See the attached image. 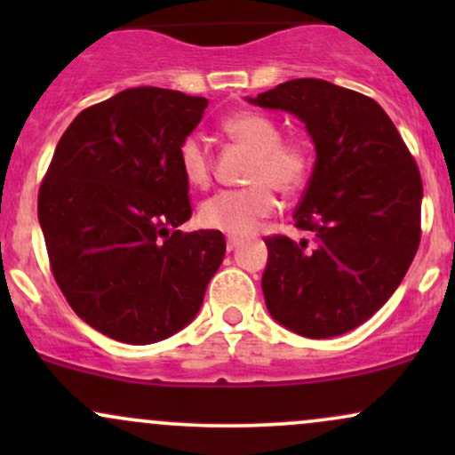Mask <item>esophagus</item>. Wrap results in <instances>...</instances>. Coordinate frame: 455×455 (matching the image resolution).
<instances>
[{"label": "esophagus", "instance_id": "esophagus-1", "mask_svg": "<svg viewBox=\"0 0 455 455\" xmlns=\"http://www.w3.org/2000/svg\"><path fill=\"white\" fill-rule=\"evenodd\" d=\"M242 243H243L242 237H233V235H228V237H227V248L228 250H235L237 245H242Z\"/></svg>", "mask_w": 455, "mask_h": 455}]
</instances>
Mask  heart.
<instances>
[{"label": "heart", "mask_w": 455, "mask_h": 455, "mask_svg": "<svg viewBox=\"0 0 455 455\" xmlns=\"http://www.w3.org/2000/svg\"><path fill=\"white\" fill-rule=\"evenodd\" d=\"M222 132L233 143L252 151L250 186L220 190L203 201L198 220L213 231L243 237L278 210L274 188L282 195H293L306 186L315 169V154L304 139H280L278 124L260 113L228 115L222 122ZM177 160L181 175L192 188L212 184V154L201 137L190 134L181 140Z\"/></svg>", "instance_id": "heart-1"}]
</instances>
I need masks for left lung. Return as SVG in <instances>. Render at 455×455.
Returning a JSON list of instances; mask_svg holds the SVG:
<instances>
[{"instance_id":"left-lung-1","label":"left lung","mask_w":455,"mask_h":455,"mask_svg":"<svg viewBox=\"0 0 455 455\" xmlns=\"http://www.w3.org/2000/svg\"><path fill=\"white\" fill-rule=\"evenodd\" d=\"M248 102L297 115L316 148L293 216L307 237L265 239L269 315L306 338L351 331L394 295L419 248L417 162L380 104L323 78H293Z\"/></svg>"}]
</instances>
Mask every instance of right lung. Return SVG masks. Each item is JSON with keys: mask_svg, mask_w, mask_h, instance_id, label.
<instances>
[{"mask_svg": "<svg viewBox=\"0 0 455 455\" xmlns=\"http://www.w3.org/2000/svg\"><path fill=\"white\" fill-rule=\"evenodd\" d=\"M207 100L124 90L68 126L38 192L51 271L87 325L128 344L173 336L196 316L227 242L190 220L180 143Z\"/></svg>", "mask_w": 455, "mask_h": 455, "instance_id": "1", "label": "right lung"}]
</instances>
